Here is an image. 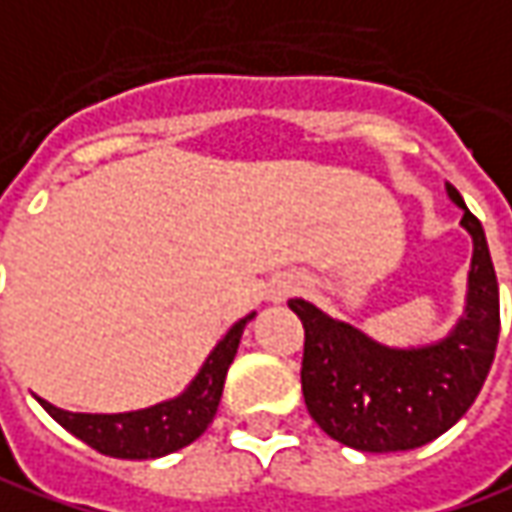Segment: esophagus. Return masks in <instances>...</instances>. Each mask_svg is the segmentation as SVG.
I'll use <instances>...</instances> for the list:
<instances>
[{"label":"esophagus","instance_id":"obj_1","mask_svg":"<svg viewBox=\"0 0 512 512\" xmlns=\"http://www.w3.org/2000/svg\"><path fill=\"white\" fill-rule=\"evenodd\" d=\"M297 291V283L291 280V277H283V280H277L272 289V300H286L289 294H294Z\"/></svg>","mask_w":512,"mask_h":512}]
</instances>
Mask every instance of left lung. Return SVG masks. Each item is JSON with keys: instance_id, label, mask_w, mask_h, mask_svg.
Wrapping results in <instances>:
<instances>
[{"instance_id": "left-lung-1", "label": "left lung", "mask_w": 512, "mask_h": 512, "mask_svg": "<svg viewBox=\"0 0 512 512\" xmlns=\"http://www.w3.org/2000/svg\"><path fill=\"white\" fill-rule=\"evenodd\" d=\"M450 201L473 238L467 306L448 337L416 348H391L309 300H289L303 320V397L323 431L362 453L414 450L453 428L485 385L499 343V283L485 229L462 195Z\"/></svg>"}]
</instances>
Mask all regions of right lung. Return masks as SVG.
<instances>
[{
	"label": "right lung",
	"instance_id": "1",
	"mask_svg": "<svg viewBox=\"0 0 512 512\" xmlns=\"http://www.w3.org/2000/svg\"><path fill=\"white\" fill-rule=\"evenodd\" d=\"M252 317L255 314L243 317L226 331V337L212 348V354L206 357L195 379L186 385L184 394H178L175 399L127 414H73L50 405L45 399L39 402L64 431H70L76 439L87 442L104 456L158 459L175 453L189 442H195L218 414L226 371L238 354L240 334Z\"/></svg>",
	"mask_w": 512,
	"mask_h": 512
}]
</instances>
